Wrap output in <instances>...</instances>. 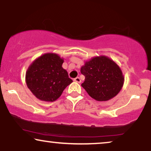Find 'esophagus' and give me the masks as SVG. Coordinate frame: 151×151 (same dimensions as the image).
<instances>
[{"label":"esophagus","mask_w":151,"mask_h":151,"mask_svg":"<svg viewBox=\"0 0 151 151\" xmlns=\"http://www.w3.org/2000/svg\"><path fill=\"white\" fill-rule=\"evenodd\" d=\"M73 81L76 82H78V83H80V82H81V80H80V78L79 77H77V78H74Z\"/></svg>","instance_id":"esophagus-1"}]
</instances>
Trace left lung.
<instances>
[{
	"label": "left lung",
	"instance_id": "1",
	"mask_svg": "<svg viewBox=\"0 0 151 151\" xmlns=\"http://www.w3.org/2000/svg\"><path fill=\"white\" fill-rule=\"evenodd\" d=\"M85 76L81 84L97 101H107L116 96L122 88L124 77L118 65L105 55L92 58L80 69Z\"/></svg>",
	"mask_w": 151,
	"mask_h": 151
}]
</instances>
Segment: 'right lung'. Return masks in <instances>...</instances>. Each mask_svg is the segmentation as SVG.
Here are the masks:
<instances>
[{
	"label": "right lung",
	"mask_w": 151,
	"mask_h": 151,
	"mask_svg": "<svg viewBox=\"0 0 151 151\" xmlns=\"http://www.w3.org/2000/svg\"><path fill=\"white\" fill-rule=\"evenodd\" d=\"M64 59L56 53H45L36 58L27 70V87L39 100L53 102L73 82L62 65Z\"/></svg>",
	"instance_id": "add662e5"
}]
</instances>
